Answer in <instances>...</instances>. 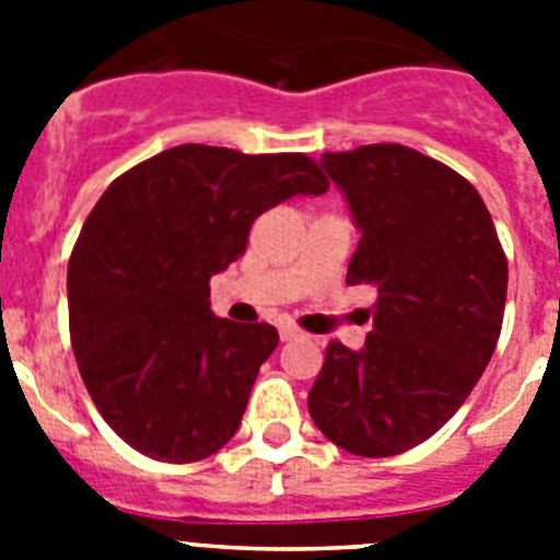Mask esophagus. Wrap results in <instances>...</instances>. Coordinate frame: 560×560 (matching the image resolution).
<instances>
[{
	"label": "esophagus",
	"instance_id": "1",
	"mask_svg": "<svg viewBox=\"0 0 560 560\" xmlns=\"http://www.w3.org/2000/svg\"><path fill=\"white\" fill-rule=\"evenodd\" d=\"M300 336H305V334L300 328H294V325H280V339L283 341L300 339Z\"/></svg>",
	"mask_w": 560,
	"mask_h": 560
}]
</instances>
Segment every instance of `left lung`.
<instances>
[{"instance_id":"obj_1","label":"left lung","mask_w":560,"mask_h":560,"mask_svg":"<svg viewBox=\"0 0 560 560\" xmlns=\"http://www.w3.org/2000/svg\"><path fill=\"white\" fill-rule=\"evenodd\" d=\"M323 167L361 230L348 285L378 300L364 348L328 345L308 412L345 452L393 457L432 438L488 368L508 257L471 182L427 153L378 142L323 153Z\"/></svg>"}]
</instances>
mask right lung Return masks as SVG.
Returning <instances> with one entry per match:
<instances>
[{"label": "right lung", "mask_w": 560, "mask_h": 560, "mask_svg": "<svg viewBox=\"0 0 560 560\" xmlns=\"http://www.w3.org/2000/svg\"><path fill=\"white\" fill-rule=\"evenodd\" d=\"M330 182L305 153L176 145L106 187L69 255V339L117 438L162 463H196L241 427L269 323L210 311V277L246 252L257 215Z\"/></svg>", "instance_id": "obj_1"}]
</instances>
